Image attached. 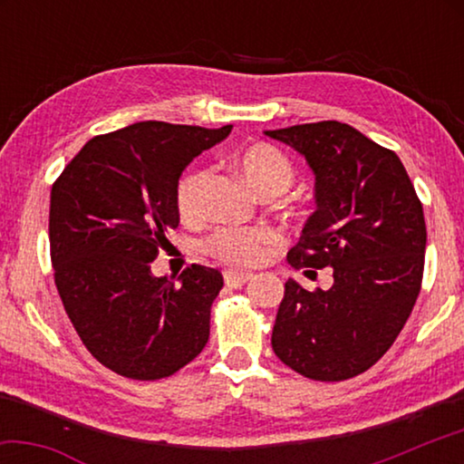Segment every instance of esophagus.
<instances>
[{
    "mask_svg": "<svg viewBox=\"0 0 464 464\" xmlns=\"http://www.w3.org/2000/svg\"><path fill=\"white\" fill-rule=\"evenodd\" d=\"M223 278H225V285L229 286V288H239V286L246 285V282L251 278V274H247V272H233V270H227V272L223 274Z\"/></svg>",
    "mask_w": 464,
    "mask_h": 464,
    "instance_id": "esophagus-1",
    "label": "esophagus"
}]
</instances>
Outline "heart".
Returning a JSON list of instances; mask_svg holds the SVG:
<instances>
[{
	"instance_id": "obj_1",
	"label": "heart",
	"mask_w": 464,
	"mask_h": 464,
	"mask_svg": "<svg viewBox=\"0 0 464 464\" xmlns=\"http://www.w3.org/2000/svg\"><path fill=\"white\" fill-rule=\"evenodd\" d=\"M235 169L247 186L262 198H274L288 192L295 184L296 171L288 157L268 143H254L235 155ZM208 169L190 168L176 186V207L184 218H196L202 210L204 186ZM272 243V235L264 229H217L202 241L204 254L233 268H247L264 257Z\"/></svg>"
}]
</instances>
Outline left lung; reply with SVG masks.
<instances>
[{"instance_id":"8db88e82","label":"left lung","mask_w":464,"mask_h":464,"mask_svg":"<svg viewBox=\"0 0 464 464\" xmlns=\"http://www.w3.org/2000/svg\"><path fill=\"white\" fill-rule=\"evenodd\" d=\"M315 171L317 210L288 262L334 268L329 290L286 280L272 350L311 381L362 374L384 356L421 290L426 218L395 151L350 124L321 121L266 130Z\"/></svg>"}]
</instances>
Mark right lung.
<instances>
[{"label":"right lung","instance_id":"obj_1","mask_svg":"<svg viewBox=\"0 0 464 464\" xmlns=\"http://www.w3.org/2000/svg\"><path fill=\"white\" fill-rule=\"evenodd\" d=\"M231 132L137 122L90 139L54 179L49 241L54 285L77 335L110 371L166 379L200 354L221 272L192 264L182 285L155 278L179 213L184 168Z\"/></svg>","mask_w":464,"mask_h":464}]
</instances>
